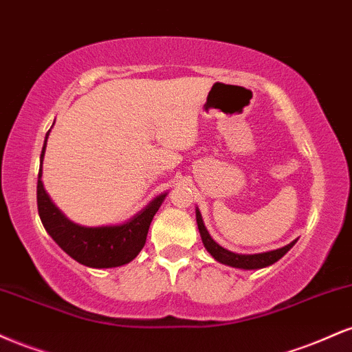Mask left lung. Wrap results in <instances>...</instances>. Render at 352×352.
I'll return each instance as SVG.
<instances>
[{"label":"left lung","instance_id":"1","mask_svg":"<svg viewBox=\"0 0 352 352\" xmlns=\"http://www.w3.org/2000/svg\"><path fill=\"white\" fill-rule=\"evenodd\" d=\"M197 225H199V232H200L201 241H204L207 252L212 254V256L215 258L217 261H220V263H223V265L233 266V268H241V270L265 268V266L276 263V261L280 260V258L285 256V254L288 253L289 250H292V246L296 243V240H294L289 245L283 246V248L273 250V252H266V253L238 254V253L228 252V250H225L223 246H220L218 243H215V241H213V238L210 236L207 228H205L204 220H201V215H200L199 210H197Z\"/></svg>","mask_w":352,"mask_h":352}]
</instances>
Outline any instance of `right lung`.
Returning a JSON list of instances; mask_svg holds the SVG:
<instances>
[{
	"label": "right lung",
	"mask_w": 352,
	"mask_h": 352,
	"mask_svg": "<svg viewBox=\"0 0 352 352\" xmlns=\"http://www.w3.org/2000/svg\"><path fill=\"white\" fill-rule=\"evenodd\" d=\"M46 140L41 152V165ZM41 177L43 172L39 168L38 212L44 228L71 258L89 268H116L134 260L144 248L152 218L165 199V193L159 195L127 223L116 227H80L67 220L52 204L43 187Z\"/></svg>",
	"instance_id": "add662e5"
}]
</instances>
